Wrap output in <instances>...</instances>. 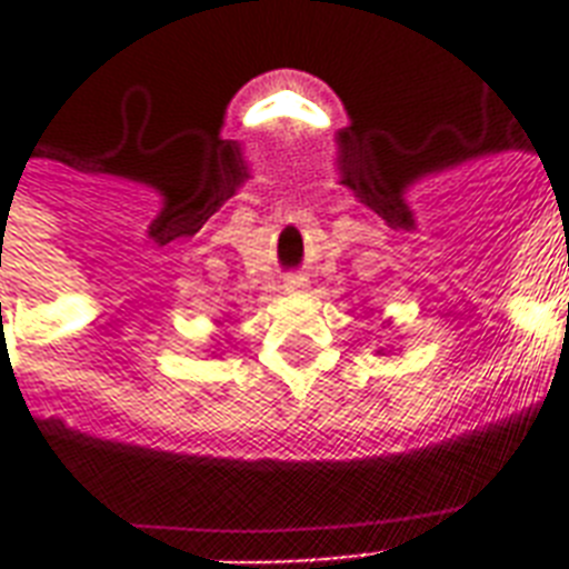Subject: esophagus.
Returning a JSON list of instances; mask_svg holds the SVG:
<instances>
[{"label": "esophagus", "instance_id": "1", "mask_svg": "<svg viewBox=\"0 0 569 569\" xmlns=\"http://www.w3.org/2000/svg\"><path fill=\"white\" fill-rule=\"evenodd\" d=\"M283 289H286V292H289V295H301L303 289H307V277H303L301 271H292V274H286Z\"/></svg>", "mask_w": 569, "mask_h": 569}]
</instances>
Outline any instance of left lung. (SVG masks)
Listing matches in <instances>:
<instances>
[{
    "instance_id": "obj_1",
    "label": "left lung",
    "mask_w": 569,
    "mask_h": 569,
    "mask_svg": "<svg viewBox=\"0 0 569 569\" xmlns=\"http://www.w3.org/2000/svg\"><path fill=\"white\" fill-rule=\"evenodd\" d=\"M383 325H389V321H383ZM389 355H392V351H389ZM378 357H387V351H383V348H380V351H378Z\"/></svg>"
}]
</instances>
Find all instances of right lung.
<instances>
[{
  "label": "right lung",
  "mask_w": 569,
  "mask_h": 569,
  "mask_svg": "<svg viewBox=\"0 0 569 569\" xmlns=\"http://www.w3.org/2000/svg\"><path fill=\"white\" fill-rule=\"evenodd\" d=\"M212 355H214V351H212Z\"/></svg>",
  "instance_id": "add662e5"
}]
</instances>
